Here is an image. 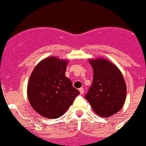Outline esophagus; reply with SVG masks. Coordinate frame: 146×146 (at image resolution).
<instances>
[{
	"instance_id": "esophagus-1",
	"label": "esophagus",
	"mask_w": 146,
	"mask_h": 146,
	"mask_svg": "<svg viewBox=\"0 0 146 146\" xmlns=\"http://www.w3.org/2000/svg\"><path fill=\"white\" fill-rule=\"evenodd\" d=\"M79 92H80L81 94H84V89H83V88L81 87L80 89H79Z\"/></svg>"
}]
</instances>
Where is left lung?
Returning <instances> with one entry per match:
<instances>
[{"mask_svg":"<svg viewBox=\"0 0 146 146\" xmlns=\"http://www.w3.org/2000/svg\"><path fill=\"white\" fill-rule=\"evenodd\" d=\"M94 70L92 85L85 95L96 114L109 117L121 109L126 86L120 70L104 59L90 60Z\"/></svg>","mask_w":146,"mask_h":146,"instance_id":"8db88e82","label":"left lung"}]
</instances>
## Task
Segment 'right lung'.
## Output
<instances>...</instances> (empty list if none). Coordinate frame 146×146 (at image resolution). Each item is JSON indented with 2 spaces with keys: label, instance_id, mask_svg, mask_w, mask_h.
I'll list each match as a JSON object with an SVG mask.
<instances>
[{
  "label": "right lung",
  "instance_id": "obj_1",
  "mask_svg": "<svg viewBox=\"0 0 146 146\" xmlns=\"http://www.w3.org/2000/svg\"><path fill=\"white\" fill-rule=\"evenodd\" d=\"M67 62L54 57L46 58L35 67L27 84L32 107L42 116L57 119L64 114L79 94L66 77Z\"/></svg>",
  "mask_w": 146,
  "mask_h": 146
}]
</instances>
